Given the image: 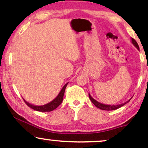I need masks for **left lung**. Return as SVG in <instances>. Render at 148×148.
I'll return each instance as SVG.
<instances>
[{
	"mask_svg": "<svg viewBox=\"0 0 148 148\" xmlns=\"http://www.w3.org/2000/svg\"><path fill=\"white\" fill-rule=\"evenodd\" d=\"M131 40H132V43L133 44L134 47L138 49V50H139V47H138V44H137V42H136V40L133 38H132ZM89 98L95 106L96 107H97V108H100V109L104 110V111H113V110L118 109V108H120V107H122L123 106H124V105L126 104L127 103H128L129 101L131 100V99H130V100H128V101H127L126 102H125L123 103H120V104H118V105H108V104H104V103H101L99 102V101H96L95 99H93L92 97L90 95V93H89Z\"/></svg>",
	"mask_w": 148,
	"mask_h": 148,
	"instance_id": "left-lung-1",
	"label": "left lung"
}]
</instances>
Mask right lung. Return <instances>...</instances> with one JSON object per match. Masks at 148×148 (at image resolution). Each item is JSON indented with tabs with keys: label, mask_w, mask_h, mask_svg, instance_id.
<instances>
[{
	"label": "right lung",
	"mask_w": 148,
	"mask_h": 148,
	"mask_svg": "<svg viewBox=\"0 0 148 148\" xmlns=\"http://www.w3.org/2000/svg\"><path fill=\"white\" fill-rule=\"evenodd\" d=\"M67 84H68V83H67V84L62 87L60 92H59V94L58 95V96L55 98V99L52 100V101H50V102L46 103L45 105H42V106H36V105L32 104V103L28 102V101H25L24 99H23V100H24L25 103H26L28 106L30 107L31 108H33V109L35 110V111H40V112L52 111H53L54 109H56V108L61 103H62V100H63L64 90H65V88L67 87Z\"/></svg>",
	"instance_id": "add662e5"
}]
</instances>
